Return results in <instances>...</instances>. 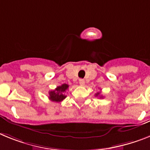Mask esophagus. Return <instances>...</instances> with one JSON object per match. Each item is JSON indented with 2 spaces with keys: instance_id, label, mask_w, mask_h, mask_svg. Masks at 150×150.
<instances>
[{
  "instance_id": "obj_1",
  "label": "esophagus",
  "mask_w": 150,
  "mask_h": 150,
  "mask_svg": "<svg viewBox=\"0 0 150 150\" xmlns=\"http://www.w3.org/2000/svg\"><path fill=\"white\" fill-rule=\"evenodd\" d=\"M79 84L81 86H84V84H85V81H84V79H80V80H79Z\"/></svg>"
}]
</instances>
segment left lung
Here are the masks:
<instances>
[{
    "label": "left lung",
    "instance_id": "1",
    "mask_svg": "<svg viewBox=\"0 0 150 150\" xmlns=\"http://www.w3.org/2000/svg\"><path fill=\"white\" fill-rule=\"evenodd\" d=\"M95 95H96V97H100V98H103L102 96H100V92L97 93Z\"/></svg>",
    "mask_w": 150,
    "mask_h": 150
}]
</instances>
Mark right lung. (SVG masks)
<instances>
[{
	"mask_svg": "<svg viewBox=\"0 0 150 150\" xmlns=\"http://www.w3.org/2000/svg\"><path fill=\"white\" fill-rule=\"evenodd\" d=\"M68 88H69V85L67 84H63L60 86H58L54 91H51L49 92V94H50L49 99L53 102H61L66 97L64 93Z\"/></svg>",
	"mask_w": 150,
	"mask_h": 150,
	"instance_id": "obj_1",
	"label": "right lung"
}]
</instances>
